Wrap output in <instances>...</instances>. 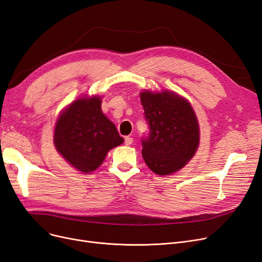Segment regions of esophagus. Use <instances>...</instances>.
Returning <instances> with one entry per match:
<instances>
[{"mask_svg": "<svg viewBox=\"0 0 262 262\" xmlns=\"http://www.w3.org/2000/svg\"><path fill=\"white\" fill-rule=\"evenodd\" d=\"M125 144L126 146H129V144H132L133 143V138L132 137H129V136H127V137H125Z\"/></svg>", "mask_w": 262, "mask_h": 262, "instance_id": "obj_1", "label": "esophagus"}]
</instances>
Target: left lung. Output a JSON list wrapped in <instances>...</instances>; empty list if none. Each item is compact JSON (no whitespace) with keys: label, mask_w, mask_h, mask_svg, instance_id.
I'll return each mask as SVG.
<instances>
[{"label":"left lung","mask_w":262,"mask_h":262,"mask_svg":"<svg viewBox=\"0 0 262 262\" xmlns=\"http://www.w3.org/2000/svg\"><path fill=\"white\" fill-rule=\"evenodd\" d=\"M149 136L141 139L142 158L158 175H169L181 169L199 147L200 128L190 102L171 93L140 94Z\"/></svg>","instance_id":"obj_1"}]
</instances>
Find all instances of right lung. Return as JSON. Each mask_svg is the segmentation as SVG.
<instances>
[{
  "label": "right lung",
  "instance_id": "add662e5",
  "mask_svg": "<svg viewBox=\"0 0 262 262\" xmlns=\"http://www.w3.org/2000/svg\"><path fill=\"white\" fill-rule=\"evenodd\" d=\"M123 142L115 125L102 113L98 96L76 99L56 122L54 144L57 151L82 172L98 168L108 151Z\"/></svg>",
  "mask_w": 262,
  "mask_h": 262
}]
</instances>
